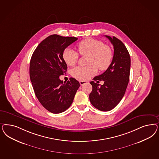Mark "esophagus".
Segmentation results:
<instances>
[{
    "mask_svg": "<svg viewBox=\"0 0 159 159\" xmlns=\"http://www.w3.org/2000/svg\"><path fill=\"white\" fill-rule=\"evenodd\" d=\"M86 83H87V82L85 81H80V84L81 85H83L85 84Z\"/></svg>",
    "mask_w": 159,
    "mask_h": 159,
    "instance_id": "1",
    "label": "esophagus"
}]
</instances>
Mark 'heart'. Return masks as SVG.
Returning a JSON list of instances; mask_svg holds the SVG:
<instances>
[{
	"label": "heart",
	"instance_id": "heart-1",
	"mask_svg": "<svg viewBox=\"0 0 159 159\" xmlns=\"http://www.w3.org/2000/svg\"><path fill=\"white\" fill-rule=\"evenodd\" d=\"M77 48L81 56L88 55L87 64L85 67L78 66L71 70L74 77L85 80L94 75L98 71H105L110 66L112 60V52L110 47L104 44L102 41L92 38H87L80 41ZM78 54L71 48L67 47L62 52L64 61L69 66H73L77 63Z\"/></svg>",
	"mask_w": 159,
	"mask_h": 159
}]
</instances>
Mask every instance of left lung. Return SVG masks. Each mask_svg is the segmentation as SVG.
<instances>
[{"mask_svg": "<svg viewBox=\"0 0 159 159\" xmlns=\"http://www.w3.org/2000/svg\"><path fill=\"white\" fill-rule=\"evenodd\" d=\"M113 46L112 61L108 69L91 81L92 92L89 100L92 105L101 111H109L115 108L123 97L128 85L130 57L126 47L116 37L105 36ZM103 80L102 86L98 84Z\"/></svg>", "mask_w": 159, "mask_h": 159, "instance_id": "1", "label": "left lung"}]
</instances>
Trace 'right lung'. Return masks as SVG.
<instances>
[{"label":"right lung","mask_w":159,"mask_h":159,"mask_svg":"<svg viewBox=\"0 0 159 159\" xmlns=\"http://www.w3.org/2000/svg\"><path fill=\"white\" fill-rule=\"evenodd\" d=\"M77 39L57 34L48 36L37 47L31 58L30 78L34 91L43 107L52 113L66 111L80 86L74 78L67 82L59 78L67 70L62 52Z\"/></svg>","instance_id":"1"}]
</instances>
